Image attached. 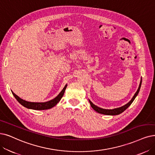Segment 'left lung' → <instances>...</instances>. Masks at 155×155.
Masks as SVG:
<instances>
[{
    "label": "left lung",
    "instance_id": "8db88e82",
    "mask_svg": "<svg viewBox=\"0 0 155 155\" xmlns=\"http://www.w3.org/2000/svg\"><path fill=\"white\" fill-rule=\"evenodd\" d=\"M141 84H142V78L140 79V84L139 86V88L137 90V91L135 92V94H134V95L133 96V97L132 98V99L127 104L124 105V106H123L120 107H117V108H115L113 109H103V108H101L99 107L94 104H93L90 100H89V102L90 104V106L91 107L94 109L96 112H97L98 113H100V114H105V115H110V116H114V115H118L121 113H122L123 111L125 110L130 105L132 104V103L133 102V101H134V99L135 98V97L137 96L140 88V86H141Z\"/></svg>",
    "mask_w": 155,
    "mask_h": 155
}]
</instances>
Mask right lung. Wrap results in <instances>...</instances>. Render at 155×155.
<instances>
[{"mask_svg":"<svg viewBox=\"0 0 155 155\" xmlns=\"http://www.w3.org/2000/svg\"><path fill=\"white\" fill-rule=\"evenodd\" d=\"M67 86V84H66L63 90L60 91V94L56 97L54 98L51 101H49L45 102H28L26 101H24L18 95H16L14 92H13L12 91H12V94H13V95L15 97V98L18 101V102L20 104H21L22 106H24L25 107L30 109H34V110H46V109H49L53 107L60 102L61 98L64 96V92L65 91Z\"/></svg>","mask_w":155,"mask_h":155,"instance_id":"right-lung-1","label":"right lung"}]
</instances>
